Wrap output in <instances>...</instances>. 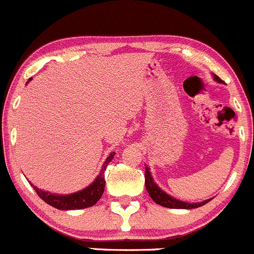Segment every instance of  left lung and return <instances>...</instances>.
Returning <instances> with one entry per match:
<instances>
[{
  "mask_svg": "<svg viewBox=\"0 0 254 254\" xmlns=\"http://www.w3.org/2000/svg\"><path fill=\"white\" fill-rule=\"evenodd\" d=\"M214 79L216 82H223L218 75H214ZM145 188L148 190L149 195L151 197V199L156 203V204H160L163 206H166V208H172V209H193V208H198V206H202L206 204L210 199L204 200V202L200 203H186V202H181V200H177L175 198L170 197L169 194H166L164 190H161L160 188L158 187L155 184H154L153 179H151L150 171H149L148 167H145Z\"/></svg>",
  "mask_w": 254,
  "mask_h": 254,
  "instance_id": "8db88e82",
  "label": "left lung"
}]
</instances>
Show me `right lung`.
<instances>
[{
	"label": "right lung",
	"mask_w": 254,
	"mask_h": 254,
	"mask_svg": "<svg viewBox=\"0 0 254 254\" xmlns=\"http://www.w3.org/2000/svg\"><path fill=\"white\" fill-rule=\"evenodd\" d=\"M114 155L115 154H110L108 156V159L104 163L103 169H101L100 175L96 177L95 181L90 186H88L87 188H84L83 190H79V192L67 195H57L39 190L36 187L33 188L44 202H46L48 204L54 206V208L60 209V210H73V209H84L89 208V206H93L100 199L101 195H103L104 188H105V176H104V172H105L106 166L112 160Z\"/></svg>",
	"instance_id": "right-lung-1"
}]
</instances>
